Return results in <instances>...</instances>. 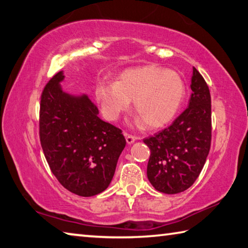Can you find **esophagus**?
Returning a JSON list of instances; mask_svg holds the SVG:
<instances>
[{
  "instance_id": "esophagus-1",
  "label": "esophagus",
  "mask_w": 248,
  "mask_h": 248,
  "mask_svg": "<svg viewBox=\"0 0 248 248\" xmlns=\"http://www.w3.org/2000/svg\"><path fill=\"white\" fill-rule=\"evenodd\" d=\"M124 136H125V140H126L128 145L133 144V142L137 140V137L133 136V135H131V134H128V133H126V132H124Z\"/></svg>"
}]
</instances>
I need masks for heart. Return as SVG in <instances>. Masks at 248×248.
I'll return each mask as SVG.
<instances>
[{"label":"heart","instance_id":"obj_1","mask_svg":"<svg viewBox=\"0 0 248 248\" xmlns=\"http://www.w3.org/2000/svg\"><path fill=\"white\" fill-rule=\"evenodd\" d=\"M186 93L185 82L179 74L167 68L134 67L121 74L116 82H99L95 100L108 120L117 119L134 100L137 121L150 128L169 123L181 108Z\"/></svg>","mask_w":248,"mask_h":248}]
</instances>
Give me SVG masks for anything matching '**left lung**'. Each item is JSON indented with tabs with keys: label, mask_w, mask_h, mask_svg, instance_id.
Instances as JSON below:
<instances>
[{
	"label": "left lung",
	"mask_w": 248,
	"mask_h": 248,
	"mask_svg": "<svg viewBox=\"0 0 248 248\" xmlns=\"http://www.w3.org/2000/svg\"><path fill=\"white\" fill-rule=\"evenodd\" d=\"M188 108L170 126L145 138L150 158L147 176L164 194H179L201 174L211 144V98L203 77L193 67Z\"/></svg>",
	"instance_id": "obj_1"
}]
</instances>
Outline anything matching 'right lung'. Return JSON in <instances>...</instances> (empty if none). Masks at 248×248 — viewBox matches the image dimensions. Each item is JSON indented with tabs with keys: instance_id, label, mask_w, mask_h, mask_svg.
Returning a JSON list of instances; mask_svg holds the SVG:
<instances>
[{
	"instance_id": "1",
	"label": "right lung",
	"mask_w": 248,
	"mask_h": 248,
	"mask_svg": "<svg viewBox=\"0 0 248 248\" xmlns=\"http://www.w3.org/2000/svg\"><path fill=\"white\" fill-rule=\"evenodd\" d=\"M63 72L41 94L40 141L52 173L69 192L90 197L108 188L126 140L120 128L98 116L86 93H65Z\"/></svg>"
}]
</instances>
